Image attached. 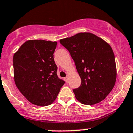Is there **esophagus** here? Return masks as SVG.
Wrapping results in <instances>:
<instances>
[{
  "mask_svg": "<svg viewBox=\"0 0 133 133\" xmlns=\"http://www.w3.org/2000/svg\"><path fill=\"white\" fill-rule=\"evenodd\" d=\"M65 81H66V82H68V77H65Z\"/></svg>",
  "mask_w": 133,
  "mask_h": 133,
  "instance_id": "34e87169",
  "label": "esophagus"
}]
</instances>
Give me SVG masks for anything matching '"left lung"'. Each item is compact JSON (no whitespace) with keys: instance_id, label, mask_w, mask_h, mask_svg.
<instances>
[{"instance_id":"left-lung-1","label":"left lung","mask_w":133,"mask_h":133,"mask_svg":"<svg viewBox=\"0 0 133 133\" xmlns=\"http://www.w3.org/2000/svg\"><path fill=\"white\" fill-rule=\"evenodd\" d=\"M59 43L70 52L81 78L80 86L74 89L77 101L94 105L105 99L114 88L117 76L111 46L90 32H80Z\"/></svg>"}]
</instances>
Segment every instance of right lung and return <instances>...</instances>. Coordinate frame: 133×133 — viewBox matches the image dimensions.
I'll use <instances>...</instances> for the list:
<instances>
[{
  "label": "right lung",
  "instance_id": "obj_1",
  "mask_svg": "<svg viewBox=\"0 0 133 133\" xmlns=\"http://www.w3.org/2000/svg\"><path fill=\"white\" fill-rule=\"evenodd\" d=\"M56 41L28 40L13 56L14 79L17 89L31 104L50 105L65 82L56 74L53 53Z\"/></svg>",
  "mask_w": 133,
  "mask_h": 133
}]
</instances>
